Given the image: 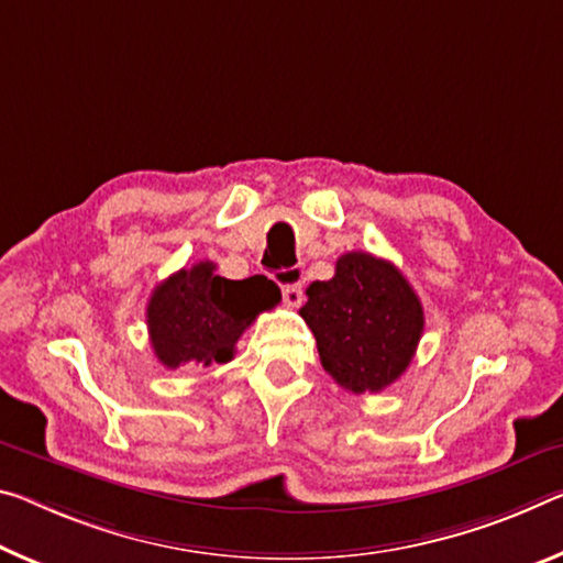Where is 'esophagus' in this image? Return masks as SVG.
<instances>
[{
    "label": "esophagus",
    "mask_w": 563,
    "mask_h": 563,
    "mask_svg": "<svg viewBox=\"0 0 563 563\" xmlns=\"http://www.w3.org/2000/svg\"><path fill=\"white\" fill-rule=\"evenodd\" d=\"M283 300L288 302L290 308H298L302 302V288L298 283H290V285H283Z\"/></svg>",
    "instance_id": "34e87169"
}]
</instances>
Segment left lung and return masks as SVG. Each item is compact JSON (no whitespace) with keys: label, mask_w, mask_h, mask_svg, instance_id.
I'll use <instances>...</instances> for the list:
<instances>
[{"label":"left lung","mask_w":563,"mask_h":563,"mask_svg":"<svg viewBox=\"0 0 563 563\" xmlns=\"http://www.w3.org/2000/svg\"><path fill=\"white\" fill-rule=\"evenodd\" d=\"M300 316L323 368L353 394H380L404 376L423 335V306L394 263L371 253L338 257L330 280L310 283Z\"/></svg>","instance_id":"left-lung-1"}]
</instances>
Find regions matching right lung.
<instances>
[{"label":"right lung","instance_id":"add662e5","mask_svg":"<svg viewBox=\"0 0 563 563\" xmlns=\"http://www.w3.org/2000/svg\"><path fill=\"white\" fill-rule=\"evenodd\" d=\"M278 302V285L265 275L228 280L216 273V263H195L169 275L150 296V343L169 371L228 363L245 328Z\"/></svg>","mask_w":563,"mask_h":563}]
</instances>
